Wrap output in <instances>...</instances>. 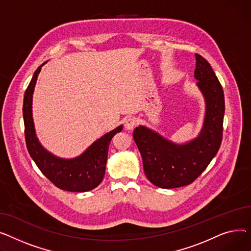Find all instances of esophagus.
Segmentation results:
<instances>
[{"mask_svg": "<svg viewBox=\"0 0 251 251\" xmlns=\"http://www.w3.org/2000/svg\"><path fill=\"white\" fill-rule=\"evenodd\" d=\"M136 125H137V120L134 119V117H127L125 122V127L128 130L134 128L136 126Z\"/></svg>", "mask_w": 251, "mask_h": 251, "instance_id": "34e87169", "label": "esophagus"}]
</instances>
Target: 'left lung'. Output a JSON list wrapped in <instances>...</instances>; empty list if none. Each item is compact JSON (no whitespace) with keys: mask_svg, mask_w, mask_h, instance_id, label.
<instances>
[{"mask_svg":"<svg viewBox=\"0 0 251 251\" xmlns=\"http://www.w3.org/2000/svg\"><path fill=\"white\" fill-rule=\"evenodd\" d=\"M195 79L204 100V116L199 135L184 143H175L158 131L139 126L134 140L143 160L145 174L154 185L175 188L190 184L207 168L222 142L225 100L211 65L196 53Z\"/></svg>","mask_w":251,"mask_h":251,"instance_id":"obj_1","label":"left lung"}]
</instances>
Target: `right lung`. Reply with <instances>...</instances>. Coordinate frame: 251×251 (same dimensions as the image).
<instances>
[{
  "label": "right lung",
  "instance_id": "obj_1",
  "mask_svg": "<svg viewBox=\"0 0 251 251\" xmlns=\"http://www.w3.org/2000/svg\"><path fill=\"white\" fill-rule=\"evenodd\" d=\"M37 68L24 94L23 119L25 126V140L29 154L39 170L58 188L85 193L98 186L104 177L108 146L117 132L123 130V125L106 132L79 156L61 158L48 151L40 144L35 131L32 115V100L37 77L43 65Z\"/></svg>",
  "mask_w": 251,
  "mask_h": 251
}]
</instances>
